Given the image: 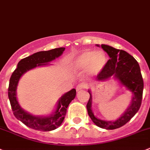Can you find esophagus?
<instances>
[{"label": "esophagus", "instance_id": "obj_1", "mask_svg": "<svg viewBox=\"0 0 150 150\" xmlns=\"http://www.w3.org/2000/svg\"><path fill=\"white\" fill-rule=\"evenodd\" d=\"M85 88H86V85L83 84V83H80V84H78V86H76V90L77 91L82 90V89H85Z\"/></svg>", "mask_w": 150, "mask_h": 150}]
</instances>
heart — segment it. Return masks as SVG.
<instances>
[{"label": "heart", "mask_w": 150, "mask_h": 150, "mask_svg": "<svg viewBox=\"0 0 150 150\" xmlns=\"http://www.w3.org/2000/svg\"><path fill=\"white\" fill-rule=\"evenodd\" d=\"M107 63V57L104 52L84 50L75 57L72 67L77 72L86 70L89 75H97L102 72Z\"/></svg>", "instance_id": "b5f03b06"}]
</instances>
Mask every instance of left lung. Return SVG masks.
<instances>
[{
    "label": "left lung",
    "instance_id": "1",
    "mask_svg": "<svg viewBox=\"0 0 150 150\" xmlns=\"http://www.w3.org/2000/svg\"><path fill=\"white\" fill-rule=\"evenodd\" d=\"M97 46L99 47V45ZM101 48L108 54L110 58L102 72L98 75L96 80L104 81L114 77L122 86L132 92L133 96L127 110L115 121H103L95 116L92 110V96L90 90L88 91L90 97L86 104V109L88 115L96 126L106 129H115L127 124L139 110L142 100L144 81L139 64L131 54L124 50H117L105 44H101Z\"/></svg>",
    "mask_w": 150,
    "mask_h": 150
}]
</instances>
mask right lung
<instances>
[{
    "label": "right lung",
    "instance_id": "obj_1",
    "mask_svg": "<svg viewBox=\"0 0 150 150\" xmlns=\"http://www.w3.org/2000/svg\"><path fill=\"white\" fill-rule=\"evenodd\" d=\"M64 50V47H60L49 51H41L34 53L32 55L21 60L18 62L17 68L12 74L9 80L8 96L12 112L17 119L30 128L47 132L55 129L61 126L67 114V109L69 104L76 96V90L75 89H72L63 95L58 100L55 111L52 115L49 116H35L23 110L18 103L16 97V89L18 81L25 72L37 67L47 65L49 62H51L55 58L60 57Z\"/></svg>",
    "mask_w": 150,
    "mask_h": 150
}]
</instances>
